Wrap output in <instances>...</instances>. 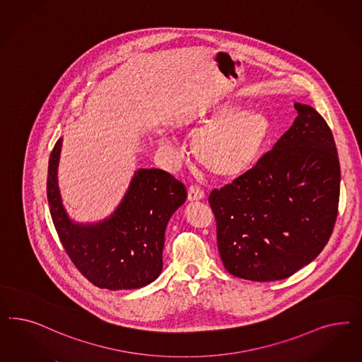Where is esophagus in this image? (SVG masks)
I'll use <instances>...</instances> for the list:
<instances>
[{
	"mask_svg": "<svg viewBox=\"0 0 362 362\" xmlns=\"http://www.w3.org/2000/svg\"><path fill=\"white\" fill-rule=\"evenodd\" d=\"M205 199V193L199 189V187H190L187 189V199L190 202L193 201H201V199Z\"/></svg>",
	"mask_w": 362,
	"mask_h": 362,
	"instance_id": "34e87169",
	"label": "esophagus"
}]
</instances>
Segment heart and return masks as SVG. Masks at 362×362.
<instances>
[{
  "label": "heart",
  "instance_id": "heart-1",
  "mask_svg": "<svg viewBox=\"0 0 362 362\" xmlns=\"http://www.w3.org/2000/svg\"><path fill=\"white\" fill-rule=\"evenodd\" d=\"M199 129L190 141L194 160L210 175L235 178L246 173L258 161L265 148L272 121L257 107H243L229 103H213L189 118ZM168 146L170 139L161 137Z\"/></svg>",
  "mask_w": 362,
  "mask_h": 362
}]
</instances>
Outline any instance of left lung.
<instances>
[{"label": "left lung", "instance_id": "left-lung-1", "mask_svg": "<svg viewBox=\"0 0 362 362\" xmlns=\"http://www.w3.org/2000/svg\"><path fill=\"white\" fill-rule=\"evenodd\" d=\"M273 149L209 197L225 269L244 280H284L310 264L337 218L339 154L327 121L296 103Z\"/></svg>", "mask_w": 362, "mask_h": 362}]
</instances>
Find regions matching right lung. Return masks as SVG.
<instances>
[{"label":"right lung","mask_w":362,"mask_h":362,"mask_svg":"<svg viewBox=\"0 0 362 362\" xmlns=\"http://www.w3.org/2000/svg\"><path fill=\"white\" fill-rule=\"evenodd\" d=\"M62 137L47 168V202L61 244L71 262L98 288L139 289L163 270L165 230L184 205L187 189L161 169H139L113 213L100 221H74L62 204L59 163Z\"/></svg>","instance_id":"1"}]
</instances>
